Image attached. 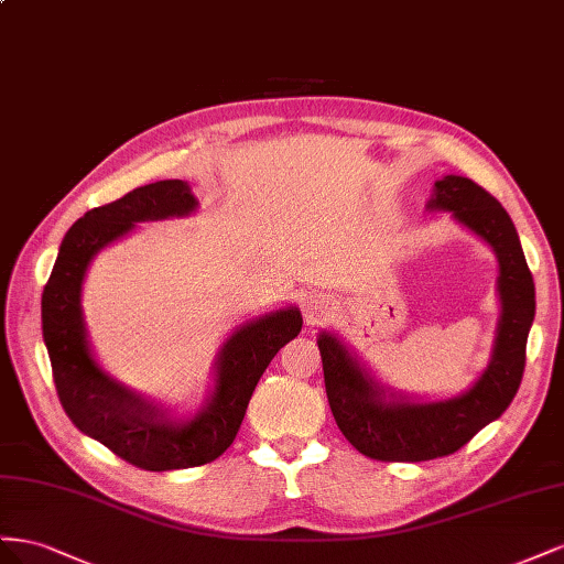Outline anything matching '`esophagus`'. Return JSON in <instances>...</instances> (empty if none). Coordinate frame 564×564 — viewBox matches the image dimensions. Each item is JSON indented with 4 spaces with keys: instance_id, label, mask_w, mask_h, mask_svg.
Returning a JSON list of instances; mask_svg holds the SVG:
<instances>
[{
    "instance_id": "obj_1",
    "label": "esophagus",
    "mask_w": 564,
    "mask_h": 564,
    "mask_svg": "<svg viewBox=\"0 0 564 564\" xmlns=\"http://www.w3.org/2000/svg\"><path fill=\"white\" fill-rule=\"evenodd\" d=\"M326 312H328V297L310 295L304 300V318H307V324H314V321L324 316Z\"/></svg>"
}]
</instances>
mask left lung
Segmentation results:
<instances>
[{"label": "left lung", "mask_w": 564, "mask_h": 564, "mask_svg": "<svg viewBox=\"0 0 564 564\" xmlns=\"http://www.w3.org/2000/svg\"><path fill=\"white\" fill-rule=\"evenodd\" d=\"M430 213H452L494 250L501 316L491 357L468 390L448 399H413L382 384L340 337L321 330L326 394L337 427L359 454L376 460H430L458 452L501 417L524 373L527 335L534 324V279L510 215L491 193L468 176L446 174L434 182Z\"/></svg>", "instance_id": "8db88e82"}]
</instances>
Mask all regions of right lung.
Here are the masks:
<instances>
[{
  "label": "right lung",
  "mask_w": 564,
  "mask_h": 564,
  "mask_svg": "<svg viewBox=\"0 0 564 564\" xmlns=\"http://www.w3.org/2000/svg\"><path fill=\"white\" fill-rule=\"evenodd\" d=\"M196 210L198 200L182 180L139 186L116 203L94 207L63 236L42 293V335L63 411L79 432L141 470L196 468L227 452L257 380L276 351L302 330L297 307L238 326L217 351L210 394L196 413L182 417L104 371L91 351L83 314V283L91 260L132 234L139 221L186 217Z\"/></svg>",
  "instance_id": "1"
}]
</instances>
